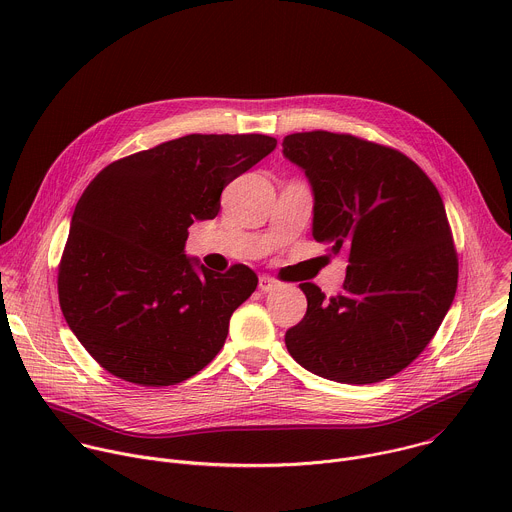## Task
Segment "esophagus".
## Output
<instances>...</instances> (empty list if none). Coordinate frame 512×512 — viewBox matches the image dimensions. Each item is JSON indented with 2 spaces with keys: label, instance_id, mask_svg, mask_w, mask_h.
I'll return each mask as SVG.
<instances>
[{
  "label": "esophagus",
  "instance_id": "esophagus-1",
  "mask_svg": "<svg viewBox=\"0 0 512 512\" xmlns=\"http://www.w3.org/2000/svg\"><path fill=\"white\" fill-rule=\"evenodd\" d=\"M275 287H277V279H273L271 275H261L259 277V289L263 291V294H267V291H271Z\"/></svg>",
  "mask_w": 512,
  "mask_h": 512
}]
</instances>
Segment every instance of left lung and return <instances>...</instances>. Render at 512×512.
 <instances>
[{
    "label": "left lung",
    "instance_id": "obj_1",
    "mask_svg": "<svg viewBox=\"0 0 512 512\" xmlns=\"http://www.w3.org/2000/svg\"><path fill=\"white\" fill-rule=\"evenodd\" d=\"M283 156L310 180L312 237L348 259L338 296L300 283L308 310L285 332L289 354L336 383L401 373L435 336L458 287L440 192L405 154L350 133L285 135Z\"/></svg>",
    "mask_w": 512,
    "mask_h": 512
}]
</instances>
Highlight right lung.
<instances>
[{"instance_id":"right-lung-1","label":"right lung","mask_w":512,"mask_h":512,"mask_svg":"<svg viewBox=\"0 0 512 512\" xmlns=\"http://www.w3.org/2000/svg\"><path fill=\"white\" fill-rule=\"evenodd\" d=\"M275 145L261 133H192L109 164L87 186L58 265V300L105 371L168 387L223 348L257 275L247 265L214 273L186 257L188 227L214 218L223 188Z\"/></svg>"}]
</instances>
